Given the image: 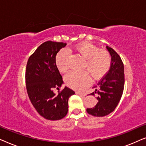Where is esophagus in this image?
<instances>
[{
  "label": "esophagus",
  "instance_id": "esophagus-1",
  "mask_svg": "<svg viewBox=\"0 0 146 146\" xmlns=\"http://www.w3.org/2000/svg\"><path fill=\"white\" fill-rule=\"evenodd\" d=\"M76 94H78V95H80V96H86V93H84V92H76Z\"/></svg>",
  "mask_w": 146,
  "mask_h": 146
}]
</instances>
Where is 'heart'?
I'll use <instances>...</instances> for the list:
<instances>
[{
  "mask_svg": "<svg viewBox=\"0 0 146 146\" xmlns=\"http://www.w3.org/2000/svg\"><path fill=\"white\" fill-rule=\"evenodd\" d=\"M76 53L84 59V68L86 71L71 72L66 76L65 83L74 89H81L90 82L91 78L97 80L104 76L110 70L111 58L108 52L98 50L90 42H82L74 47ZM71 48H63L57 53L55 58L56 65L61 72H66L69 68V52ZM89 73L88 74V73Z\"/></svg>",
  "mask_w": 146,
  "mask_h": 146,
  "instance_id": "heart-1",
  "label": "heart"
}]
</instances>
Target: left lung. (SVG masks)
<instances>
[{
    "instance_id": "obj_1",
    "label": "left lung",
    "mask_w": 146,
    "mask_h": 146,
    "mask_svg": "<svg viewBox=\"0 0 146 146\" xmlns=\"http://www.w3.org/2000/svg\"><path fill=\"white\" fill-rule=\"evenodd\" d=\"M111 57V66L106 74L94 88V93L98 94V102L95 107L87 108V112L92 115L102 117L114 110L122 96L124 88V67L121 58L114 50L106 46Z\"/></svg>"
}]
</instances>
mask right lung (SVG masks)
<instances>
[{"label":"right lung","mask_w":146,"mask_h":146,"mask_svg":"<svg viewBox=\"0 0 146 146\" xmlns=\"http://www.w3.org/2000/svg\"><path fill=\"white\" fill-rule=\"evenodd\" d=\"M66 43L46 41L38 47L28 60L26 69V86L32 104L41 116L49 120H58L68 111V101L74 91L66 86L58 94L63 83L56 65L55 58Z\"/></svg>","instance_id":"right-lung-1"}]
</instances>
